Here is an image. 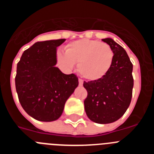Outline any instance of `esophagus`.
I'll return each mask as SVG.
<instances>
[{"label":"esophagus","mask_w":154,"mask_h":154,"mask_svg":"<svg viewBox=\"0 0 154 154\" xmlns=\"http://www.w3.org/2000/svg\"><path fill=\"white\" fill-rule=\"evenodd\" d=\"M79 85H83V80L81 79H79Z\"/></svg>","instance_id":"1"}]
</instances>
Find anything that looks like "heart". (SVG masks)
I'll use <instances>...</instances> for the list:
<instances>
[{"label":"heart","instance_id":"heart-1","mask_svg":"<svg viewBox=\"0 0 154 154\" xmlns=\"http://www.w3.org/2000/svg\"><path fill=\"white\" fill-rule=\"evenodd\" d=\"M113 51L109 45L99 41L83 38L71 42L65 51H58V62L67 69L74 68L78 62V70L84 78L90 81L100 79L112 66Z\"/></svg>","mask_w":154,"mask_h":154}]
</instances>
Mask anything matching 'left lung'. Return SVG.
Returning <instances> with one entry per match:
<instances>
[{"label": "left lung", "instance_id": "obj_1", "mask_svg": "<svg viewBox=\"0 0 154 154\" xmlns=\"http://www.w3.org/2000/svg\"><path fill=\"white\" fill-rule=\"evenodd\" d=\"M103 41L113 51L112 66L100 79L84 82L88 92L84 106L90 120L106 124L122 117L130 106L133 88V64L124 48L113 39L107 38Z\"/></svg>", "mask_w": 154, "mask_h": 154}]
</instances>
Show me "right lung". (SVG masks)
<instances>
[{
  "mask_svg": "<svg viewBox=\"0 0 154 154\" xmlns=\"http://www.w3.org/2000/svg\"><path fill=\"white\" fill-rule=\"evenodd\" d=\"M65 39L36 42L17 65L15 86L24 111L37 120L51 122L62 116L65 102L79 85L75 74L65 75L57 63V47Z\"/></svg>",
  "mask_w": 154,
  "mask_h": 154,
  "instance_id": "1",
  "label": "right lung"
}]
</instances>
